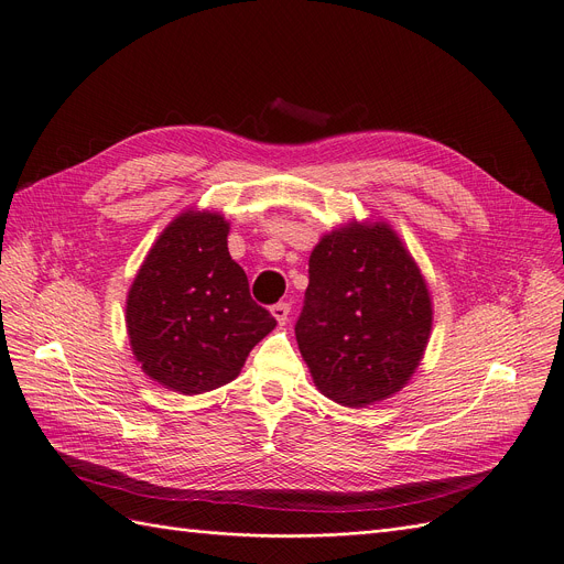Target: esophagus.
<instances>
[{
  "label": "esophagus",
  "mask_w": 564,
  "mask_h": 564,
  "mask_svg": "<svg viewBox=\"0 0 564 564\" xmlns=\"http://www.w3.org/2000/svg\"><path fill=\"white\" fill-rule=\"evenodd\" d=\"M289 312H291V305H289V303H278V305L271 307V314L275 316V321H278L280 325H284V323L289 321Z\"/></svg>",
  "instance_id": "34e87169"
}]
</instances>
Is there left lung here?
<instances>
[{"instance_id": "obj_1", "label": "left lung", "mask_w": 564, "mask_h": 564, "mask_svg": "<svg viewBox=\"0 0 564 564\" xmlns=\"http://www.w3.org/2000/svg\"><path fill=\"white\" fill-rule=\"evenodd\" d=\"M433 301L414 257L384 220H350L310 254L295 339L316 389L346 408L401 391L423 359Z\"/></svg>"}]
</instances>
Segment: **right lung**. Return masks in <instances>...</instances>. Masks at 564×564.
<instances>
[{"label": "right lung", "mask_w": 564, "mask_h": 564, "mask_svg": "<svg viewBox=\"0 0 564 564\" xmlns=\"http://www.w3.org/2000/svg\"><path fill=\"white\" fill-rule=\"evenodd\" d=\"M227 235L223 214L182 212L161 231L127 293L131 352L150 380L184 395L235 380L278 325L250 297Z\"/></svg>", "instance_id": "1"}]
</instances>
